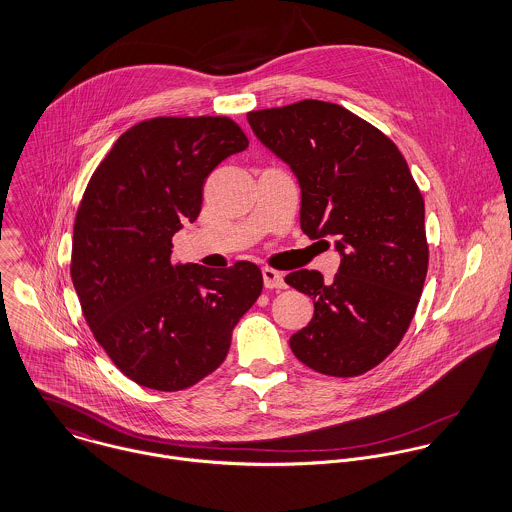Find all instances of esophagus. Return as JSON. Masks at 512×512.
I'll return each mask as SVG.
<instances>
[{
	"label": "esophagus",
	"mask_w": 512,
	"mask_h": 512,
	"mask_svg": "<svg viewBox=\"0 0 512 512\" xmlns=\"http://www.w3.org/2000/svg\"><path fill=\"white\" fill-rule=\"evenodd\" d=\"M263 285L265 289H285V279L275 269H263Z\"/></svg>",
	"instance_id": "1"
}]
</instances>
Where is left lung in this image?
I'll list each match as a JSON object with an SVG mask.
<instances>
[{
	"instance_id": "1",
	"label": "left lung",
	"mask_w": 512,
	"mask_h": 512,
	"mask_svg": "<svg viewBox=\"0 0 512 512\" xmlns=\"http://www.w3.org/2000/svg\"><path fill=\"white\" fill-rule=\"evenodd\" d=\"M247 120L297 176L301 229L334 239L340 255L332 283L308 269L285 277L314 303L291 350L320 374L360 376L404 338L427 275L425 205L408 162L386 134L338 104L301 101Z\"/></svg>"
}]
</instances>
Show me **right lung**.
<instances>
[{
	"label": "right lung",
	"instance_id": "1",
	"mask_svg": "<svg viewBox=\"0 0 512 512\" xmlns=\"http://www.w3.org/2000/svg\"><path fill=\"white\" fill-rule=\"evenodd\" d=\"M249 146L225 116L152 118L126 130L93 174L73 227L71 279L97 342L132 382L186 390L225 360L263 289L257 265L172 263L207 176Z\"/></svg>",
	"mask_w": 512,
	"mask_h": 512
}]
</instances>
